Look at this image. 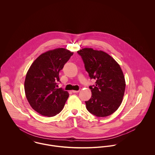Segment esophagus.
Listing matches in <instances>:
<instances>
[{"mask_svg": "<svg viewBox=\"0 0 155 155\" xmlns=\"http://www.w3.org/2000/svg\"><path fill=\"white\" fill-rule=\"evenodd\" d=\"M80 91L79 90H78V91H75V90H73L72 91V92H73V93H78V92H79Z\"/></svg>", "mask_w": 155, "mask_h": 155, "instance_id": "obj_1", "label": "esophagus"}]
</instances>
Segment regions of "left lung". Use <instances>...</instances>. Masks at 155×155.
Segmentation results:
<instances>
[{
    "label": "left lung",
    "instance_id": "1",
    "mask_svg": "<svg viewBox=\"0 0 155 155\" xmlns=\"http://www.w3.org/2000/svg\"><path fill=\"white\" fill-rule=\"evenodd\" d=\"M91 79H96L90 86L92 96L85 101L87 109L97 117L113 114L120 106L125 90V80L119 64L103 51L85 48L78 51Z\"/></svg>",
    "mask_w": 155,
    "mask_h": 155
}]
</instances>
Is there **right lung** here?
I'll use <instances>...</instances> for the list:
<instances>
[{"label":"right lung","mask_w":155,"mask_h":155,"mask_svg":"<svg viewBox=\"0 0 155 155\" xmlns=\"http://www.w3.org/2000/svg\"><path fill=\"white\" fill-rule=\"evenodd\" d=\"M73 52L63 48L49 50L39 55L26 74L24 91L30 106L47 117L63 110L69 96L67 91L56 88L59 72Z\"/></svg>","instance_id":"obj_1"}]
</instances>
